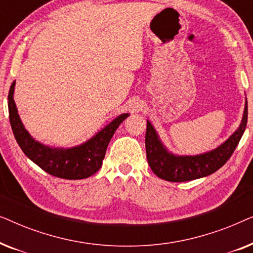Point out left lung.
Instances as JSON below:
<instances>
[{
    "label": "left lung",
    "mask_w": 253,
    "mask_h": 253,
    "mask_svg": "<svg viewBox=\"0 0 253 253\" xmlns=\"http://www.w3.org/2000/svg\"><path fill=\"white\" fill-rule=\"evenodd\" d=\"M248 122V101L245 99L244 112L240 126L229 138L213 150L195 155L172 153L162 143L158 131L147 120L145 147L148 165L158 177L169 182H186L206 177L222 167L229 160L243 136Z\"/></svg>",
    "instance_id": "obj_1"
}]
</instances>
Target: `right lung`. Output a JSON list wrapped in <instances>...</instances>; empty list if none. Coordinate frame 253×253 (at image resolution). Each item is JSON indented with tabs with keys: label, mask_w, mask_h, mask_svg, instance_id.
<instances>
[{
	"label": "right lung",
	"mask_w": 253,
	"mask_h": 253,
	"mask_svg": "<svg viewBox=\"0 0 253 253\" xmlns=\"http://www.w3.org/2000/svg\"><path fill=\"white\" fill-rule=\"evenodd\" d=\"M16 81L8 95L9 119L19 147L31 161L48 174L64 179L87 178L101 168L106 150L120 124L130 115L121 114L84 143L72 147H55L40 143L31 136L20 120L13 100Z\"/></svg>",
	"instance_id": "right-lung-1"
}]
</instances>
